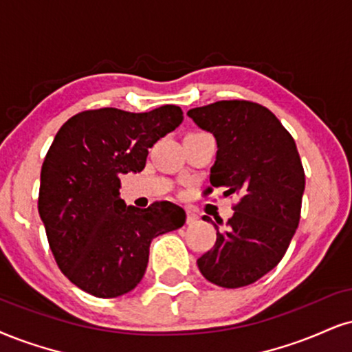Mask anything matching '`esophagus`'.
Here are the masks:
<instances>
[{
	"mask_svg": "<svg viewBox=\"0 0 352 352\" xmlns=\"http://www.w3.org/2000/svg\"><path fill=\"white\" fill-rule=\"evenodd\" d=\"M197 214L194 210H190V209H188L186 210V223L188 225H192V223H196L197 222Z\"/></svg>",
	"mask_w": 352,
	"mask_h": 352,
	"instance_id": "1",
	"label": "esophagus"
}]
</instances>
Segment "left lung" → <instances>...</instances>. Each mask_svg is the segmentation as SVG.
<instances>
[{"mask_svg":"<svg viewBox=\"0 0 352 352\" xmlns=\"http://www.w3.org/2000/svg\"><path fill=\"white\" fill-rule=\"evenodd\" d=\"M188 116L214 133L219 148L204 196L225 188V197H240L225 230L214 223L217 241L197 259L199 271L225 289L250 285L280 263L300 222V155L287 129L258 102L217 101Z\"/></svg>","mask_w":352,"mask_h":352,"instance_id":"8db88e82","label":"left lung"}]
</instances>
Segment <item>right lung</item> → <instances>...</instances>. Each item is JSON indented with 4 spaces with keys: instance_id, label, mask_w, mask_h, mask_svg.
Returning <instances> with one entry per match:
<instances>
[{
    "instance_id": "add662e5",
    "label": "right lung",
    "mask_w": 352,
    "mask_h": 352,
    "mask_svg": "<svg viewBox=\"0 0 352 352\" xmlns=\"http://www.w3.org/2000/svg\"><path fill=\"white\" fill-rule=\"evenodd\" d=\"M181 107L150 112L83 111L52 142L41 171L38 214L60 271L99 298L137 287L155 236L183 227L186 212L168 201L125 206L120 175L140 173L148 150L183 122Z\"/></svg>"
}]
</instances>
